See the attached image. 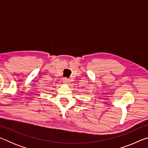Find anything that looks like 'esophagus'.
Masks as SVG:
<instances>
[{"mask_svg":"<svg viewBox=\"0 0 148 148\" xmlns=\"http://www.w3.org/2000/svg\"><path fill=\"white\" fill-rule=\"evenodd\" d=\"M63 82L64 84H69L70 82H71V81H70V79L69 78H67V77H63Z\"/></svg>","mask_w":148,"mask_h":148,"instance_id":"obj_1","label":"esophagus"}]
</instances>
